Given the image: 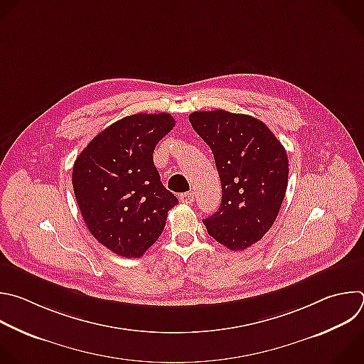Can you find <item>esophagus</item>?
Masks as SVG:
<instances>
[{"label":"esophagus","mask_w":364,"mask_h":364,"mask_svg":"<svg viewBox=\"0 0 364 364\" xmlns=\"http://www.w3.org/2000/svg\"><path fill=\"white\" fill-rule=\"evenodd\" d=\"M180 201L184 203V204H193V201H194V193H193V191H188V193L180 194Z\"/></svg>","instance_id":"34e87169"}]
</instances>
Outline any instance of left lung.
Instances as JSON below:
<instances>
[{
    "instance_id": "8db88e82",
    "label": "left lung",
    "mask_w": 364,
    "mask_h": 364,
    "mask_svg": "<svg viewBox=\"0 0 364 364\" xmlns=\"http://www.w3.org/2000/svg\"><path fill=\"white\" fill-rule=\"evenodd\" d=\"M194 132L211 149L221 183L218 210L203 220L230 250H245L270 230L289 181L287 153L263 121L224 109L194 111Z\"/></svg>"
}]
</instances>
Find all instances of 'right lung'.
Segmentation results:
<instances>
[{"mask_svg":"<svg viewBox=\"0 0 364 364\" xmlns=\"http://www.w3.org/2000/svg\"><path fill=\"white\" fill-rule=\"evenodd\" d=\"M174 126L167 112L124 117L98 133L74 163L73 188L84 223L121 257H141L178 203L153 161L156 146Z\"/></svg>","mask_w":364,"mask_h":364,"instance_id":"1","label":"right lung"}]
</instances>
